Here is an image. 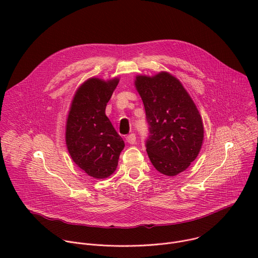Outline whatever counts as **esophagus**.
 I'll list each match as a JSON object with an SVG mask.
<instances>
[{
	"label": "esophagus",
	"mask_w": 258,
	"mask_h": 258,
	"mask_svg": "<svg viewBox=\"0 0 258 258\" xmlns=\"http://www.w3.org/2000/svg\"><path fill=\"white\" fill-rule=\"evenodd\" d=\"M126 142L130 143V144H135L136 143V135L134 133L126 136Z\"/></svg>",
	"instance_id": "obj_1"
}]
</instances>
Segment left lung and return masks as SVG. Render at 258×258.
Returning a JSON list of instances; mask_svg holds the SVG:
<instances>
[{
  "instance_id": "obj_1",
  "label": "left lung",
  "mask_w": 258,
  "mask_h": 258,
  "mask_svg": "<svg viewBox=\"0 0 258 258\" xmlns=\"http://www.w3.org/2000/svg\"><path fill=\"white\" fill-rule=\"evenodd\" d=\"M143 100L148 137L146 151L159 172L174 176L197 158L203 124L194 101L180 82L167 73L136 78Z\"/></svg>"
}]
</instances>
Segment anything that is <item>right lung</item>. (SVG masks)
<instances>
[{
  "label": "right lung",
  "mask_w": 258,
  "mask_h": 258,
  "mask_svg": "<svg viewBox=\"0 0 258 258\" xmlns=\"http://www.w3.org/2000/svg\"><path fill=\"white\" fill-rule=\"evenodd\" d=\"M119 80L96 78L86 81L72 102L66 123V145L74 162L97 179L110 176L117 168L124 142L106 116Z\"/></svg>",
  "instance_id": "add662e5"
}]
</instances>
